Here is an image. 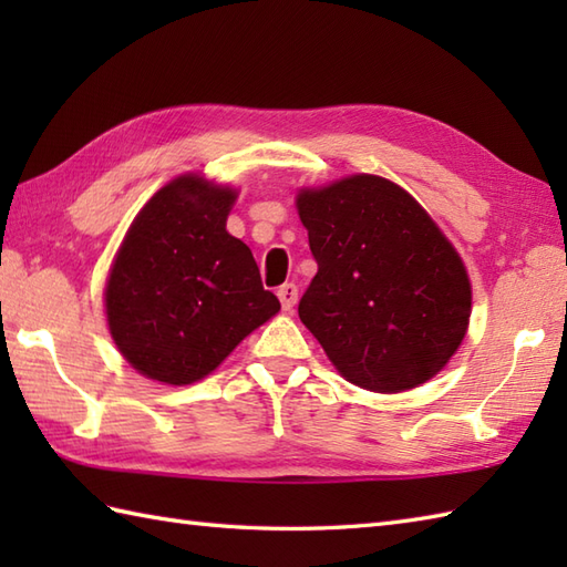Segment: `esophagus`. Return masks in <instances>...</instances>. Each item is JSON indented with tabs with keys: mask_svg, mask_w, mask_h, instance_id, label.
<instances>
[{
	"mask_svg": "<svg viewBox=\"0 0 567 567\" xmlns=\"http://www.w3.org/2000/svg\"><path fill=\"white\" fill-rule=\"evenodd\" d=\"M297 295H299V290L295 282H285L280 290H277V297H280V305L285 311H292V307L297 305Z\"/></svg>",
	"mask_w": 567,
	"mask_h": 567,
	"instance_id": "esophagus-1",
	"label": "esophagus"
}]
</instances>
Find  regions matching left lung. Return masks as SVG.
<instances>
[{"instance_id": "1", "label": "left lung", "mask_w": 567, "mask_h": 567, "mask_svg": "<svg viewBox=\"0 0 567 567\" xmlns=\"http://www.w3.org/2000/svg\"><path fill=\"white\" fill-rule=\"evenodd\" d=\"M297 209L319 265L299 319L336 370L384 394L436 375L465 339L473 290L426 209L378 175L302 189Z\"/></svg>"}]
</instances>
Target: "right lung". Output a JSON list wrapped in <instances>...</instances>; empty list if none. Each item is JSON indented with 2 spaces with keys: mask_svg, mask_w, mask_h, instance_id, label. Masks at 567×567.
Here are the masks:
<instances>
[{
  "mask_svg": "<svg viewBox=\"0 0 567 567\" xmlns=\"http://www.w3.org/2000/svg\"><path fill=\"white\" fill-rule=\"evenodd\" d=\"M231 187L175 177L118 248L104 302L118 351L141 375L192 384L280 311L244 240L226 231Z\"/></svg>",
  "mask_w": 567,
  "mask_h": 567,
  "instance_id": "obj_1",
  "label": "right lung"
}]
</instances>
